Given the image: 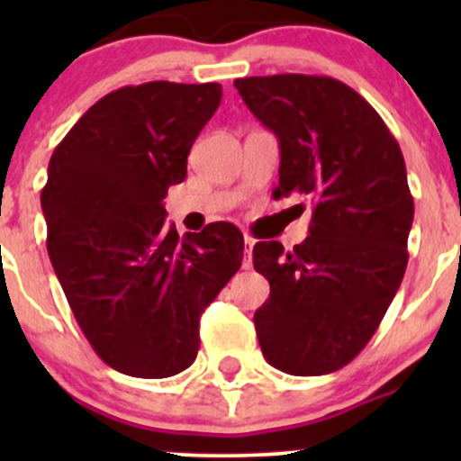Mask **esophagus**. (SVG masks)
<instances>
[{"mask_svg": "<svg viewBox=\"0 0 461 461\" xmlns=\"http://www.w3.org/2000/svg\"><path fill=\"white\" fill-rule=\"evenodd\" d=\"M257 245V240L252 236H245V254H243V269L252 267V249Z\"/></svg>", "mask_w": 461, "mask_h": 461, "instance_id": "esophagus-1", "label": "esophagus"}]
</instances>
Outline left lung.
<instances>
[{"mask_svg":"<svg viewBox=\"0 0 461 461\" xmlns=\"http://www.w3.org/2000/svg\"><path fill=\"white\" fill-rule=\"evenodd\" d=\"M248 109L281 144L274 196H308L305 243L254 245L269 299L254 314L263 357L296 376L350 364L379 328L408 265L411 189L402 149L381 115L325 76L236 80Z\"/></svg>","mask_w":461,"mask_h":461,"instance_id":"1","label":"left lung"}]
</instances>
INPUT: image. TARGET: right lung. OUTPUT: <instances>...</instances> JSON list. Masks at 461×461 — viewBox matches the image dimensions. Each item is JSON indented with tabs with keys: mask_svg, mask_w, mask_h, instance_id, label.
Returning a JSON list of instances; mask_svg holds the SVG:
<instances>
[{
	"mask_svg": "<svg viewBox=\"0 0 461 461\" xmlns=\"http://www.w3.org/2000/svg\"><path fill=\"white\" fill-rule=\"evenodd\" d=\"M221 97L218 82L122 86L50 156L46 249L86 341L118 373L162 379L189 368L201 314L243 260L231 222L183 239L165 225L167 189L187 176L189 149Z\"/></svg>",
	"mask_w": 461,
	"mask_h": 461,
	"instance_id": "1",
	"label": "right lung"
}]
</instances>
